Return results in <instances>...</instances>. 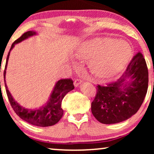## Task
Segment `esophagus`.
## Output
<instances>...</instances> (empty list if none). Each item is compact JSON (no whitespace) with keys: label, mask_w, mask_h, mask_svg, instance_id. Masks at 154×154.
I'll list each match as a JSON object with an SVG mask.
<instances>
[{"label":"esophagus","mask_w":154,"mask_h":154,"mask_svg":"<svg viewBox=\"0 0 154 154\" xmlns=\"http://www.w3.org/2000/svg\"><path fill=\"white\" fill-rule=\"evenodd\" d=\"M81 83H82V80L79 79H77L75 80L73 84H74L75 87H78V86H79Z\"/></svg>","instance_id":"1"}]
</instances>
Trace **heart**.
Segmentation results:
<instances>
[{
	"instance_id": "1",
	"label": "heart",
	"mask_w": 154,
	"mask_h": 154,
	"mask_svg": "<svg viewBox=\"0 0 154 154\" xmlns=\"http://www.w3.org/2000/svg\"><path fill=\"white\" fill-rule=\"evenodd\" d=\"M131 53V47L126 41L95 38L82 44L75 57L79 60H90V68L92 73L96 76L107 79L123 69Z\"/></svg>"
}]
</instances>
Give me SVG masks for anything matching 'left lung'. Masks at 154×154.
I'll list each match as a JSON object with an SVG mask.
<instances>
[{"instance_id": "8db88e82", "label": "left lung", "mask_w": 154, "mask_h": 154, "mask_svg": "<svg viewBox=\"0 0 154 154\" xmlns=\"http://www.w3.org/2000/svg\"><path fill=\"white\" fill-rule=\"evenodd\" d=\"M149 73L141 52L132 58L125 72L106 86L98 85L91 104L92 114L103 124L124 121L137 112L146 96Z\"/></svg>"}]
</instances>
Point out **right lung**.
<instances>
[{"label":"right lung","instance_id":"right-lung-1","mask_svg":"<svg viewBox=\"0 0 154 154\" xmlns=\"http://www.w3.org/2000/svg\"><path fill=\"white\" fill-rule=\"evenodd\" d=\"M35 34L36 33L35 31H27L12 44L10 51L8 52L5 70H4V81H5V89L8 100H9L10 105L14 112L17 113V115L19 116L22 120L31 125L40 126V127H48V126L55 125L62 119V116L64 114V111L61 107V104H62V100L64 96L69 91L73 90L74 88V85L73 83V81L71 79H61L57 82L48 102L44 106L35 109H28L21 106L12 97L5 83L6 69H7L10 51L14 48L15 44L20 43L24 40Z\"/></svg>","mask_w":154,"mask_h":154}]
</instances>
